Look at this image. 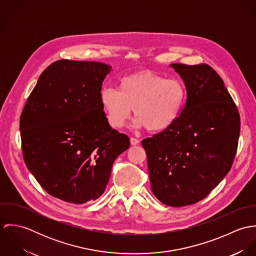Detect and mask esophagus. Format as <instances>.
<instances>
[{
  "mask_svg": "<svg viewBox=\"0 0 256 256\" xmlns=\"http://www.w3.org/2000/svg\"><path fill=\"white\" fill-rule=\"evenodd\" d=\"M130 143H131L132 146H136V145H138L140 143V141H139V139L132 137V138H130Z\"/></svg>",
  "mask_w": 256,
  "mask_h": 256,
  "instance_id": "1",
  "label": "esophagus"
}]
</instances>
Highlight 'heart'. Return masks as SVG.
<instances>
[{"mask_svg":"<svg viewBox=\"0 0 256 256\" xmlns=\"http://www.w3.org/2000/svg\"><path fill=\"white\" fill-rule=\"evenodd\" d=\"M185 100L182 82L152 72L127 76L121 80L118 90L106 88L100 92V102L111 127L122 128L134 110V126L150 132H160L172 126Z\"/></svg>","mask_w":256,"mask_h":256,"instance_id":"b5f03b06","label":"heart"}]
</instances>
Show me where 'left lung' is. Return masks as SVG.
I'll return each mask as SVG.
<instances>
[{"label":"left lung","instance_id":"left-lung-1","mask_svg":"<svg viewBox=\"0 0 256 256\" xmlns=\"http://www.w3.org/2000/svg\"><path fill=\"white\" fill-rule=\"evenodd\" d=\"M186 88V102L168 129L142 141L150 188L164 205L204 199L230 172L238 148V110L222 78L207 64H170Z\"/></svg>","mask_w":256,"mask_h":256}]
</instances>
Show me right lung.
Returning a JSON list of instances; mask_svg holds the SVG:
<instances>
[{
  "mask_svg": "<svg viewBox=\"0 0 256 256\" xmlns=\"http://www.w3.org/2000/svg\"><path fill=\"white\" fill-rule=\"evenodd\" d=\"M111 67L59 60L40 74L20 120L24 162L43 189L68 203L106 191L117 156L130 146L110 127L100 102Z\"/></svg>",
  "mask_w": 256,
  "mask_h": 256,
  "instance_id": "1",
  "label": "right lung"
}]
</instances>
